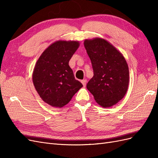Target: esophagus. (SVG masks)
Returning a JSON list of instances; mask_svg holds the SVG:
<instances>
[{
	"label": "esophagus",
	"mask_w": 158,
	"mask_h": 158,
	"mask_svg": "<svg viewBox=\"0 0 158 158\" xmlns=\"http://www.w3.org/2000/svg\"><path fill=\"white\" fill-rule=\"evenodd\" d=\"M81 82H82V84H83V85H84V86L85 87V85H86L87 80H85V79H84V80H81Z\"/></svg>",
	"instance_id": "esophagus-1"
}]
</instances>
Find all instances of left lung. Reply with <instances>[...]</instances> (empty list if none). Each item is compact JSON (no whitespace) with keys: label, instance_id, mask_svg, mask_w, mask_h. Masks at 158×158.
Returning a JSON list of instances; mask_svg holds the SVG:
<instances>
[{"label":"left lung","instance_id":"left-lung-1","mask_svg":"<svg viewBox=\"0 0 158 158\" xmlns=\"http://www.w3.org/2000/svg\"><path fill=\"white\" fill-rule=\"evenodd\" d=\"M84 45L94 70L87 89L99 106L111 107L127 93L129 82L127 61L115 47L103 39L86 40Z\"/></svg>","mask_w":158,"mask_h":158}]
</instances>
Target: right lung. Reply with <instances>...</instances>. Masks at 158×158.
I'll return each mask as SVG.
<instances>
[{
  "label": "right lung",
  "mask_w": 158,
  "mask_h": 158,
  "mask_svg": "<svg viewBox=\"0 0 158 158\" xmlns=\"http://www.w3.org/2000/svg\"><path fill=\"white\" fill-rule=\"evenodd\" d=\"M78 47V41H56L37 61L33 73V84L43 101L52 107L64 106L83 86L75 79L69 64Z\"/></svg>",
  "instance_id": "right-lung-1"
}]
</instances>
